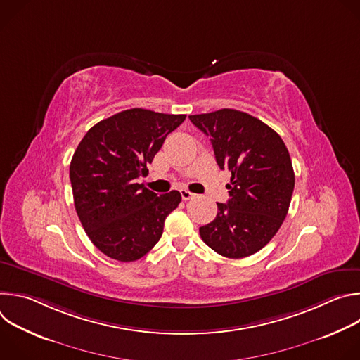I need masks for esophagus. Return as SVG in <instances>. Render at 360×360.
<instances>
[{"instance_id": "obj_1", "label": "esophagus", "mask_w": 360, "mask_h": 360, "mask_svg": "<svg viewBox=\"0 0 360 360\" xmlns=\"http://www.w3.org/2000/svg\"><path fill=\"white\" fill-rule=\"evenodd\" d=\"M179 192H181V196H182L184 200H188V199H191V198L195 196V193H192V192L188 191V189H181Z\"/></svg>"}]
</instances>
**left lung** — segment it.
Here are the masks:
<instances>
[{
    "mask_svg": "<svg viewBox=\"0 0 360 360\" xmlns=\"http://www.w3.org/2000/svg\"><path fill=\"white\" fill-rule=\"evenodd\" d=\"M211 138L221 169H228V203L199 228L202 240L217 253L240 259L261 250L279 231L290 205L295 174L282 138L261 120L224 108L189 115Z\"/></svg>",
    "mask_w": 360,
    "mask_h": 360,
    "instance_id": "left-lung-1",
    "label": "left lung"
}]
</instances>
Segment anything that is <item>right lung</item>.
Instances as JSON below:
<instances>
[{
  "label": "right lung",
  "mask_w": 360,
  "mask_h": 360,
  "mask_svg": "<svg viewBox=\"0 0 360 360\" xmlns=\"http://www.w3.org/2000/svg\"><path fill=\"white\" fill-rule=\"evenodd\" d=\"M186 115L132 108L94 125L70 165L77 215L91 242L120 262H134L161 239L181 193L157 195L138 184L165 138Z\"/></svg>",
  "instance_id": "obj_1"
}]
</instances>
